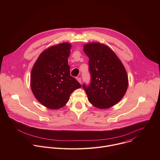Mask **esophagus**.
I'll return each mask as SVG.
<instances>
[{
    "label": "esophagus",
    "mask_w": 160,
    "mask_h": 160,
    "mask_svg": "<svg viewBox=\"0 0 160 160\" xmlns=\"http://www.w3.org/2000/svg\"><path fill=\"white\" fill-rule=\"evenodd\" d=\"M76 79L77 80V81H78L80 83H81V82H82V79H81V78H80V77H77Z\"/></svg>",
    "instance_id": "obj_1"
}]
</instances>
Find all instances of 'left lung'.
<instances>
[{"instance_id": "1", "label": "left lung", "mask_w": 160, "mask_h": 160, "mask_svg": "<svg viewBox=\"0 0 160 160\" xmlns=\"http://www.w3.org/2000/svg\"><path fill=\"white\" fill-rule=\"evenodd\" d=\"M88 57L91 82L83 84L88 101L99 109L117 104L124 96L128 85L125 68L118 56L108 46L90 43L83 46Z\"/></svg>"}]
</instances>
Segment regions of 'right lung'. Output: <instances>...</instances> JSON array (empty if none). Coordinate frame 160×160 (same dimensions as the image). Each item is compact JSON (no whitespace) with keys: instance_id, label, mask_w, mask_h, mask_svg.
Returning <instances> with one entry per match:
<instances>
[{"instance_id":"add662e5","label":"right lung","mask_w":160,"mask_h":160,"mask_svg":"<svg viewBox=\"0 0 160 160\" xmlns=\"http://www.w3.org/2000/svg\"><path fill=\"white\" fill-rule=\"evenodd\" d=\"M72 45L64 42L45 49L38 56L31 72L30 85L35 98L49 109L62 108L80 83L70 75L68 58Z\"/></svg>"}]
</instances>
